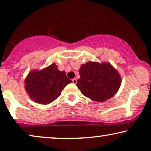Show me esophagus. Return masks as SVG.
<instances>
[{
  "mask_svg": "<svg viewBox=\"0 0 151 151\" xmlns=\"http://www.w3.org/2000/svg\"><path fill=\"white\" fill-rule=\"evenodd\" d=\"M72 83H74V84H76V83H77V79H76V78H74V79H72Z\"/></svg>",
  "mask_w": 151,
  "mask_h": 151,
  "instance_id": "1",
  "label": "esophagus"
}]
</instances>
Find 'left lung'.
<instances>
[{
  "label": "left lung",
  "instance_id": "left-lung-1",
  "mask_svg": "<svg viewBox=\"0 0 151 151\" xmlns=\"http://www.w3.org/2000/svg\"><path fill=\"white\" fill-rule=\"evenodd\" d=\"M77 86L84 96L95 102H104L121 86V77L109 63L88 62L81 65Z\"/></svg>",
  "mask_w": 151,
  "mask_h": 151
}]
</instances>
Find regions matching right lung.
<instances>
[{
    "instance_id": "add662e5",
    "label": "right lung",
    "mask_w": 151,
    "mask_h": 151,
    "mask_svg": "<svg viewBox=\"0 0 151 151\" xmlns=\"http://www.w3.org/2000/svg\"><path fill=\"white\" fill-rule=\"evenodd\" d=\"M72 80L64 71H59L56 64L41 70L30 72L25 79V89L31 100L38 104H48L57 99Z\"/></svg>"
}]
</instances>
